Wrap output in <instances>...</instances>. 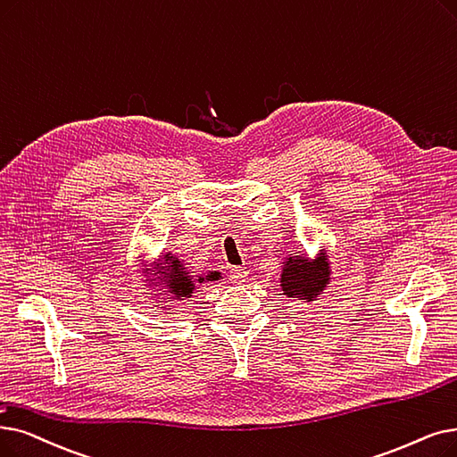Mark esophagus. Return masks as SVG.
Returning a JSON list of instances; mask_svg holds the SVG:
<instances>
[{"label":"esophagus","instance_id":"obj_1","mask_svg":"<svg viewBox=\"0 0 457 457\" xmlns=\"http://www.w3.org/2000/svg\"><path fill=\"white\" fill-rule=\"evenodd\" d=\"M246 274L248 272L243 267H231L229 269V280H231V284H241V282L246 280Z\"/></svg>","mask_w":457,"mask_h":457}]
</instances>
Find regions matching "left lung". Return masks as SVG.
I'll use <instances>...</instances> for the list:
<instances>
[{
    "instance_id": "8db88e82",
    "label": "left lung",
    "mask_w": 457,
    "mask_h": 457,
    "mask_svg": "<svg viewBox=\"0 0 457 457\" xmlns=\"http://www.w3.org/2000/svg\"><path fill=\"white\" fill-rule=\"evenodd\" d=\"M282 272V289L287 296H304L313 299L328 284V263L325 255L315 263H310L306 257L291 255Z\"/></svg>"
}]
</instances>
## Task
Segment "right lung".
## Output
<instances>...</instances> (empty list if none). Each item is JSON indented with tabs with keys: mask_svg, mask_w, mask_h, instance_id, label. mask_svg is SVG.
I'll use <instances>...</instances> for the list:
<instances>
[{
	"mask_svg": "<svg viewBox=\"0 0 457 457\" xmlns=\"http://www.w3.org/2000/svg\"><path fill=\"white\" fill-rule=\"evenodd\" d=\"M162 260H164V265L168 267V269L161 270V272L166 274L164 284L168 286V293L171 296H190L195 289V284L192 282L190 276H187L188 272L181 270L183 269L181 262L177 260V257H173V260H171L170 253L166 257H162ZM218 276H220L218 272H209L207 274L209 280H218ZM200 282H204V278H200Z\"/></svg>",
	"mask_w": 457,
	"mask_h": 457,
	"instance_id": "obj_1",
	"label": "right lung"
}]
</instances>
